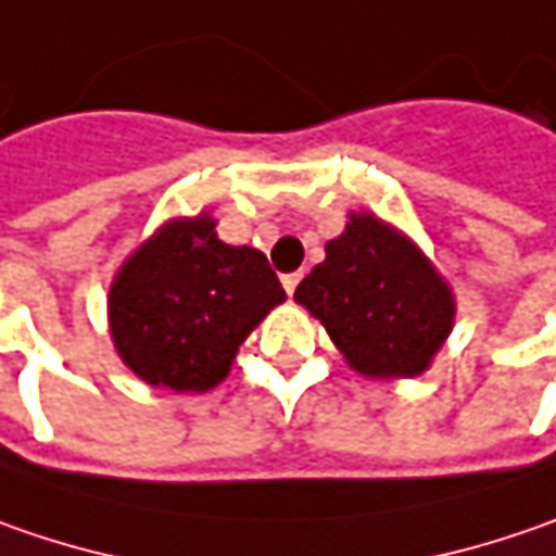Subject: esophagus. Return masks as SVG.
Returning a JSON list of instances; mask_svg holds the SVG:
<instances>
[{
  "mask_svg": "<svg viewBox=\"0 0 556 556\" xmlns=\"http://www.w3.org/2000/svg\"><path fill=\"white\" fill-rule=\"evenodd\" d=\"M300 278H303V271H290V275H281V285H285V290H288L290 296H293V290H296V285H300Z\"/></svg>",
  "mask_w": 556,
  "mask_h": 556,
  "instance_id": "esophagus-1",
  "label": "esophagus"
}]
</instances>
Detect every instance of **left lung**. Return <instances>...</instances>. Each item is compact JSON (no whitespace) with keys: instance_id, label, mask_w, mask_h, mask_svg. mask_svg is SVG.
I'll return each mask as SVG.
<instances>
[{"instance_id":"1","label":"left lung","mask_w":556,"mask_h":556,"mask_svg":"<svg viewBox=\"0 0 556 556\" xmlns=\"http://www.w3.org/2000/svg\"><path fill=\"white\" fill-rule=\"evenodd\" d=\"M325 253L293 300L325 325L346 362L365 377L427 371L455 321V296L433 263L374 213H353Z\"/></svg>"}]
</instances>
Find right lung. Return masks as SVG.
Here are the masks:
<instances>
[{"label":"right lung","instance_id":"right-lung-1","mask_svg":"<svg viewBox=\"0 0 556 556\" xmlns=\"http://www.w3.org/2000/svg\"><path fill=\"white\" fill-rule=\"evenodd\" d=\"M285 288L253 247L216 238V219L166 223L119 266L108 296L111 337L126 368L176 393L213 390L238 346Z\"/></svg>","mask_w":556,"mask_h":556}]
</instances>
